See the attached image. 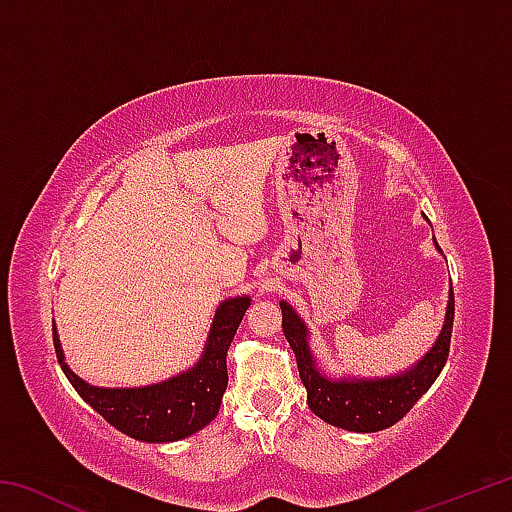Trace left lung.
Returning <instances> with one entry per match:
<instances>
[{"label":"left lung","instance_id":"8db88e82","mask_svg":"<svg viewBox=\"0 0 512 512\" xmlns=\"http://www.w3.org/2000/svg\"><path fill=\"white\" fill-rule=\"evenodd\" d=\"M438 246V241H436ZM282 307V329L298 361V372L302 384L307 388V404L318 418L334 424V427L370 433L393 427L413 404L429 391L433 381L445 368L449 357V343H452L454 327V291H449L447 316L443 332L433 348L424 354L411 370L404 375L388 379H357V381H332L323 372H318L314 357L307 345V327L298 318L287 302Z\"/></svg>","mask_w":512,"mask_h":512}]
</instances>
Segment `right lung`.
Listing matches in <instances>:
<instances>
[{
	"label": "right lung",
	"mask_w": 512,
	"mask_h": 512,
	"mask_svg": "<svg viewBox=\"0 0 512 512\" xmlns=\"http://www.w3.org/2000/svg\"><path fill=\"white\" fill-rule=\"evenodd\" d=\"M250 305L248 298H230L216 309L210 339L201 361L183 375L146 388H97L67 368L56 327L54 348L69 384L103 420L126 436L144 443H173L210 424L219 413L228 386L225 354Z\"/></svg>",
	"instance_id": "add662e5"
}]
</instances>
